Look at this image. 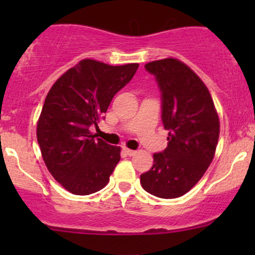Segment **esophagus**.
<instances>
[{
    "instance_id": "34e87169",
    "label": "esophagus",
    "mask_w": 255,
    "mask_h": 255,
    "mask_svg": "<svg viewBox=\"0 0 255 255\" xmlns=\"http://www.w3.org/2000/svg\"><path fill=\"white\" fill-rule=\"evenodd\" d=\"M124 151L126 152V153L128 154V156H134V154L136 153V151H134V150H129V148H127V147H125V148H124Z\"/></svg>"
}]
</instances>
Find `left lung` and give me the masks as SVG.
<instances>
[{"instance_id": "8db88e82", "label": "left lung", "mask_w": 255, "mask_h": 255, "mask_svg": "<svg viewBox=\"0 0 255 255\" xmlns=\"http://www.w3.org/2000/svg\"><path fill=\"white\" fill-rule=\"evenodd\" d=\"M162 98V122L168 134L164 151L153 154V166L140 175L142 188L154 197L186 194L211 164L219 136V119L201 79L176 58L146 63Z\"/></svg>"}]
</instances>
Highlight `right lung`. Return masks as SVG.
<instances>
[{"label": "right lung", "instance_id": "obj_1", "mask_svg": "<svg viewBox=\"0 0 255 255\" xmlns=\"http://www.w3.org/2000/svg\"><path fill=\"white\" fill-rule=\"evenodd\" d=\"M137 63L109 66L80 61L52 85L37 125V140L46 168L75 195L101 191L120 162L121 148L90 133L111 99L135 74Z\"/></svg>", "mask_w": 255, "mask_h": 255}]
</instances>
